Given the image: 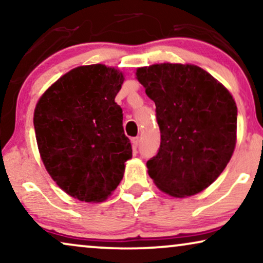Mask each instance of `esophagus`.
<instances>
[{
  "mask_svg": "<svg viewBox=\"0 0 263 263\" xmlns=\"http://www.w3.org/2000/svg\"><path fill=\"white\" fill-rule=\"evenodd\" d=\"M139 142H140V138H139V136H138V138H133V139H132V146H133V148H134V149L138 148Z\"/></svg>",
  "mask_w": 263,
  "mask_h": 263,
  "instance_id": "obj_1",
  "label": "esophagus"
}]
</instances>
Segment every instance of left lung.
<instances>
[{"mask_svg":"<svg viewBox=\"0 0 263 263\" xmlns=\"http://www.w3.org/2000/svg\"><path fill=\"white\" fill-rule=\"evenodd\" d=\"M156 104L160 148L149 177L174 197L196 195L217 179L237 141V105L221 82L195 64L157 63L136 69Z\"/></svg>","mask_w":263,"mask_h":263,"instance_id":"8db88e82","label":"left lung"}]
</instances>
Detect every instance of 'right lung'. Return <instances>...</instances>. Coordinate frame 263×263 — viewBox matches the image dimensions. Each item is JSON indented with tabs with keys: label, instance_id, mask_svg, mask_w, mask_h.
<instances>
[{
	"label": "right lung",
	"instance_id": "obj_1",
	"mask_svg": "<svg viewBox=\"0 0 263 263\" xmlns=\"http://www.w3.org/2000/svg\"><path fill=\"white\" fill-rule=\"evenodd\" d=\"M124 74L105 64L74 68L41 96L33 115L42 161L56 184L85 202L106 200L132 158L117 93Z\"/></svg>",
	"mask_w": 263,
	"mask_h": 263
}]
</instances>
